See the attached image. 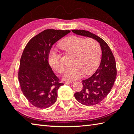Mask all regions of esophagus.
Returning <instances> with one entry per match:
<instances>
[{"instance_id":"34e87169","label":"esophagus","mask_w":134,"mask_h":134,"mask_svg":"<svg viewBox=\"0 0 134 134\" xmlns=\"http://www.w3.org/2000/svg\"><path fill=\"white\" fill-rule=\"evenodd\" d=\"M74 83H75V82H73V81H67V82H65V83L66 85H72V84H73Z\"/></svg>"}]
</instances>
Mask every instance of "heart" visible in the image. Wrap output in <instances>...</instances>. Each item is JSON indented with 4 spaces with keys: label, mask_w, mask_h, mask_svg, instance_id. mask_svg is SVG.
<instances>
[{
    "label": "heart",
    "mask_w": 134,
    "mask_h": 134,
    "mask_svg": "<svg viewBox=\"0 0 134 134\" xmlns=\"http://www.w3.org/2000/svg\"><path fill=\"white\" fill-rule=\"evenodd\" d=\"M59 47L68 54H73L71 67L68 68L64 75L65 80H75L82 77L83 73L90 75L97 69L101 57V47L98 42L92 38L71 36L59 42ZM49 64L59 73L65 71L61 61L60 55L55 51L49 54Z\"/></svg>",
    "instance_id": "1"
}]
</instances>
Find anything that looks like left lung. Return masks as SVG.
<instances>
[{
  "mask_svg": "<svg viewBox=\"0 0 134 134\" xmlns=\"http://www.w3.org/2000/svg\"><path fill=\"white\" fill-rule=\"evenodd\" d=\"M79 35L90 37L97 40L102 50L101 61L92 76L82 80L83 89L75 94V98L85 105H96L103 100L113 88L117 75L116 61L107 43L101 37L83 30H72Z\"/></svg>",
  "mask_w": 134,
  "mask_h": 134,
  "instance_id": "8db88e82",
  "label": "left lung"
}]
</instances>
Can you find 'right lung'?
<instances>
[{"instance_id":"1","label":"right lung","mask_w":134,"mask_h":134,"mask_svg":"<svg viewBox=\"0 0 134 134\" xmlns=\"http://www.w3.org/2000/svg\"><path fill=\"white\" fill-rule=\"evenodd\" d=\"M70 30H44L29 40L21 55L18 73L21 90L25 97L39 109L55 103L59 82L48 63L51 49Z\"/></svg>"}]
</instances>
